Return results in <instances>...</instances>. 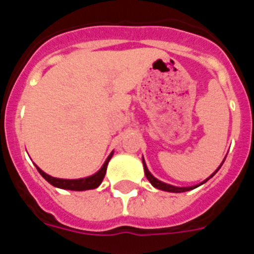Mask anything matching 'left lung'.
<instances>
[{"label": "left lung", "mask_w": 254, "mask_h": 254, "mask_svg": "<svg viewBox=\"0 0 254 254\" xmlns=\"http://www.w3.org/2000/svg\"><path fill=\"white\" fill-rule=\"evenodd\" d=\"M224 160H225V159H224ZM223 163H224V161H223ZM223 163L220 164V167L217 168V169L215 170V172L212 173V174H211L210 177H208V178H206L205 181H203V182H201V183H199V185H196V186H190V187H176V186L168 185V183H164V182L159 181L158 178H155V177L152 176L151 173L149 172V169H147V167H146V163H145V159H143V156H142V164H143V170H145V176H146V178L149 179V182H150V183H151V185L154 186L155 188H158V190H165V192H173V193H181V192H187V190H194V188L199 187V186H201V185H203V183H206V182H207L208 179H210V178H212V177H214L215 174H216V173H217V170H219L220 168H221V165H223Z\"/></svg>", "instance_id": "obj_1"}]
</instances>
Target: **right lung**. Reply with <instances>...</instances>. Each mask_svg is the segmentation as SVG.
<instances>
[{"instance_id":"1","label":"right lung","mask_w":254,"mask_h":254,"mask_svg":"<svg viewBox=\"0 0 254 254\" xmlns=\"http://www.w3.org/2000/svg\"><path fill=\"white\" fill-rule=\"evenodd\" d=\"M113 156V151L109 154V156L107 158V160L104 161L103 167L100 168L96 173H94L93 176L85 177V178H78V179H62V178H56V177H52L49 174H47L46 172L40 169L39 167H37L38 172L40 173V176L43 177L48 183H51L52 186L55 187L61 188V190H94V188L99 187L100 183L104 179L105 173H107V167L109 160Z\"/></svg>"}]
</instances>
